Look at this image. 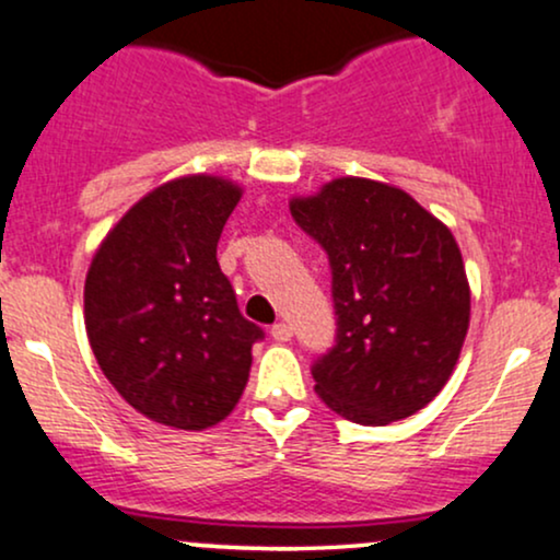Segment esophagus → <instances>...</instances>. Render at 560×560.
<instances>
[{
	"instance_id": "34e87169",
	"label": "esophagus",
	"mask_w": 560,
	"mask_h": 560,
	"mask_svg": "<svg viewBox=\"0 0 560 560\" xmlns=\"http://www.w3.org/2000/svg\"><path fill=\"white\" fill-rule=\"evenodd\" d=\"M271 337L276 339V342H289V339H292V326L284 324V320H281V324H273Z\"/></svg>"
}]
</instances>
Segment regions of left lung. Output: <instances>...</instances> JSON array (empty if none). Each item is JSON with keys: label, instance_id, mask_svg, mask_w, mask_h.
Segmentation results:
<instances>
[{"label": "left lung", "instance_id": "obj_1", "mask_svg": "<svg viewBox=\"0 0 560 560\" xmlns=\"http://www.w3.org/2000/svg\"><path fill=\"white\" fill-rule=\"evenodd\" d=\"M289 210L331 266L337 342L311 369L318 397L363 427L408 419L445 387L468 331L471 292L453 234L371 178H334Z\"/></svg>", "mask_w": 560, "mask_h": 560}]
</instances>
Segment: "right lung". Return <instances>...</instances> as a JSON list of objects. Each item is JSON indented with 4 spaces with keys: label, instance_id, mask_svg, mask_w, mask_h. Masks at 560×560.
Masks as SVG:
<instances>
[{
    "label": "right lung",
    "instance_id": "right-lung-1",
    "mask_svg": "<svg viewBox=\"0 0 560 560\" xmlns=\"http://www.w3.org/2000/svg\"><path fill=\"white\" fill-rule=\"evenodd\" d=\"M242 189L184 176L141 197L94 253L83 320L118 395L173 429L215 427L240 402L262 329L236 305L215 249Z\"/></svg>",
    "mask_w": 560,
    "mask_h": 560
}]
</instances>
